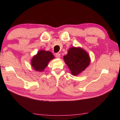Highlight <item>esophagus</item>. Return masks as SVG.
<instances>
[{
  "instance_id": "obj_1",
  "label": "esophagus",
  "mask_w": 120,
  "mask_h": 120,
  "mask_svg": "<svg viewBox=\"0 0 120 120\" xmlns=\"http://www.w3.org/2000/svg\"><path fill=\"white\" fill-rule=\"evenodd\" d=\"M60 53H56V58H60Z\"/></svg>"
}]
</instances>
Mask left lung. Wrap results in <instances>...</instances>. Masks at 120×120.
Listing matches in <instances>:
<instances>
[{"instance_id": "1", "label": "left lung", "mask_w": 120, "mask_h": 120, "mask_svg": "<svg viewBox=\"0 0 120 120\" xmlns=\"http://www.w3.org/2000/svg\"><path fill=\"white\" fill-rule=\"evenodd\" d=\"M64 59L73 76L79 75L88 67L90 63V58L88 53L80 47L70 48L68 53L64 56Z\"/></svg>"}]
</instances>
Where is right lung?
<instances>
[{
  "label": "right lung",
  "mask_w": 120,
  "mask_h": 120,
  "mask_svg": "<svg viewBox=\"0 0 120 120\" xmlns=\"http://www.w3.org/2000/svg\"><path fill=\"white\" fill-rule=\"evenodd\" d=\"M54 58V56L51 52L44 50H40L32 58L31 66L36 71H43L49 62Z\"/></svg>",
  "instance_id": "obj_1"
}]
</instances>
